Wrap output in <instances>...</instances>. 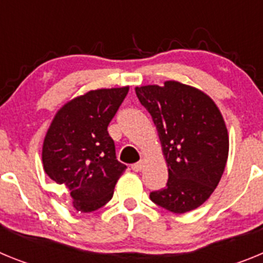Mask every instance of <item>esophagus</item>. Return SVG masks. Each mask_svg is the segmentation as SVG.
Masks as SVG:
<instances>
[{"instance_id":"obj_1","label":"esophagus","mask_w":263,"mask_h":263,"mask_svg":"<svg viewBox=\"0 0 263 263\" xmlns=\"http://www.w3.org/2000/svg\"><path fill=\"white\" fill-rule=\"evenodd\" d=\"M143 167H145V162H143V160H139L138 163H134L133 166H132V168H133V171L138 173V171H141Z\"/></svg>"}]
</instances>
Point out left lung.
I'll return each mask as SVG.
<instances>
[{"label": "left lung", "instance_id": "1", "mask_svg": "<svg viewBox=\"0 0 263 263\" xmlns=\"http://www.w3.org/2000/svg\"><path fill=\"white\" fill-rule=\"evenodd\" d=\"M136 93L157 126L168 167L167 185L150 199L174 213L196 210L210 199L227 164L229 137L221 111L208 95L179 81L137 87Z\"/></svg>", "mask_w": 263, "mask_h": 263}]
</instances>
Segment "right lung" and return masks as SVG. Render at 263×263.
Masks as SVG:
<instances>
[{
    "label": "right lung",
    "mask_w": 263,
    "mask_h": 263,
    "mask_svg": "<svg viewBox=\"0 0 263 263\" xmlns=\"http://www.w3.org/2000/svg\"><path fill=\"white\" fill-rule=\"evenodd\" d=\"M129 87L89 90L66 103L53 117L42 148L46 174L64 184L76 211L93 212L113 196L126 166L116 158L108 125Z\"/></svg>",
    "instance_id": "right-lung-1"
}]
</instances>
